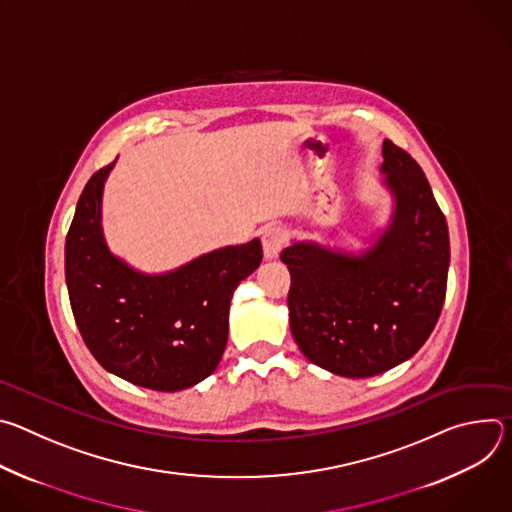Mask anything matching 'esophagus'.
Returning a JSON list of instances; mask_svg holds the SVG:
<instances>
[{"label": "esophagus", "instance_id": "esophagus-1", "mask_svg": "<svg viewBox=\"0 0 512 512\" xmlns=\"http://www.w3.org/2000/svg\"><path fill=\"white\" fill-rule=\"evenodd\" d=\"M285 239H287V237H285V231H283L281 227H269V229H265L263 235H261L265 259H275V257L281 253V249H283V245H285Z\"/></svg>", "mask_w": 512, "mask_h": 512}]
</instances>
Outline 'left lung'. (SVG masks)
I'll return each mask as SVG.
<instances>
[{
    "mask_svg": "<svg viewBox=\"0 0 512 512\" xmlns=\"http://www.w3.org/2000/svg\"><path fill=\"white\" fill-rule=\"evenodd\" d=\"M383 156L397 204L391 227L367 253L350 257L314 243L281 251L294 340L318 367L350 379L411 358L435 328L448 287L446 216L403 148L385 139Z\"/></svg>",
    "mask_w": 512,
    "mask_h": 512,
    "instance_id": "8db88e82",
    "label": "left lung"
}]
</instances>
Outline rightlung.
<instances>
[{
    "instance_id": "add662e5",
    "label": "right lung",
    "mask_w": 512,
    "mask_h": 512,
    "mask_svg": "<svg viewBox=\"0 0 512 512\" xmlns=\"http://www.w3.org/2000/svg\"><path fill=\"white\" fill-rule=\"evenodd\" d=\"M113 164L87 182L66 235L72 316L103 369L137 387L182 391L221 362L233 291L259 267L263 249L253 239L154 277L129 269L101 235V194Z\"/></svg>"
}]
</instances>
